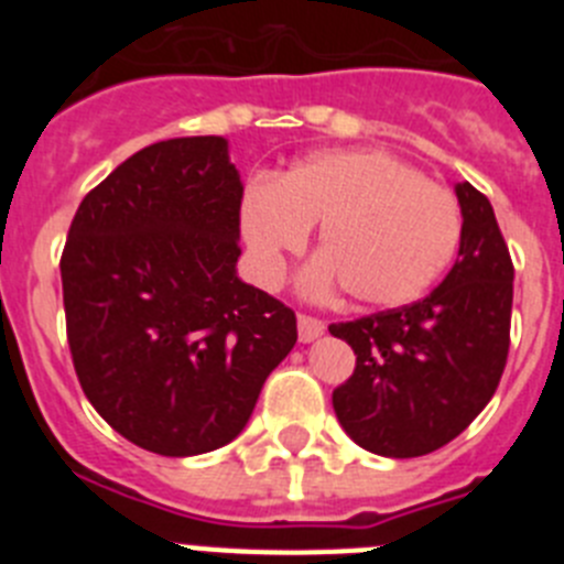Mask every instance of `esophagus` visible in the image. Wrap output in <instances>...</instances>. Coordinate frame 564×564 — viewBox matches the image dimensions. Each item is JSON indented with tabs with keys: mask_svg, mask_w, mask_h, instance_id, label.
<instances>
[{
	"mask_svg": "<svg viewBox=\"0 0 564 564\" xmlns=\"http://www.w3.org/2000/svg\"><path fill=\"white\" fill-rule=\"evenodd\" d=\"M296 325H299V341H305V344L325 333V322L316 316H305V313H299Z\"/></svg>",
	"mask_w": 564,
	"mask_h": 564,
	"instance_id": "1",
	"label": "esophagus"
}]
</instances>
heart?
<instances>
[{"label":"heart","mask_w":564,"mask_h":564,"mask_svg":"<svg viewBox=\"0 0 564 564\" xmlns=\"http://www.w3.org/2000/svg\"><path fill=\"white\" fill-rule=\"evenodd\" d=\"M318 228L305 282L327 291L341 282L367 307L406 305L449 268L463 234L460 203L449 188L378 149L325 152L279 183H253L242 203V231L257 276L273 285L288 253Z\"/></svg>","instance_id":"heart-1"}]
</instances>
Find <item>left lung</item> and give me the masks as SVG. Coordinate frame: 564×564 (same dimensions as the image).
Listing matches in <instances>:
<instances>
[{
    "mask_svg": "<svg viewBox=\"0 0 564 564\" xmlns=\"http://www.w3.org/2000/svg\"><path fill=\"white\" fill-rule=\"evenodd\" d=\"M460 251L426 299L330 325L356 352V370L333 390L344 432L381 457H421L455 441L482 412L511 344L514 262L495 208L457 183Z\"/></svg>",
    "mask_w": 564,
    "mask_h": 564,
    "instance_id": "1",
    "label": "left lung"
}]
</instances>
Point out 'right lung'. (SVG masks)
<instances>
[{"label": "right lung", "mask_w": 564, "mask_h": 564, "mask_svg": "<svg viewBox=\"0 0 564 564\" xmlns=\"http://www.w3.org/2000/svg\"><path fill=\"white\" fill-rule=\"evenodd\" d=\"M242 183L217 134L134 152L78 206L62 253L84 395L163 457L220 449L296 344V313L237 276Z\"/></svg>", "instance_id": "add662e5"}]
</instances>
